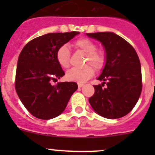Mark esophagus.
<instances>
[{"label": "esophagus", "instance_id": "esophagus-1", "mask_svg": "<svg viewBox=\"0 0 155 155\" xmlns=\"http://www.w3.org/2000/svg\"><path fill=\"white\" fill-rule=\"evenodd\" d=\"M84 85L83 83H78V87H82Z\"/></svg>", "mask_w": 155, "mask_h": 155}]
</instances>
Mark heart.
<instances>
[{"instance_id":"obj_1","label":"heart","mask_w":155,"mask_h":155,"mask_svg":"<svg viewBox=\"0 0 155 155\" xmlns=\"http://www.w3.org/2000/svg\"><path fill=\"white\" fill-rule=\"evenodd\" d=\"M74 46L79 51L86 54L84 66L82 69L73 68L66 73V79L71 82L79 83L86 82L94 76V70L89 65H91L95 70H99L104 68L106 62V57L102 51L97 50L96 43L87 38H81L75 41ZM56 60L62 68L70 67V51L68 45H62L56 51Z\"/></svg>"}]
</instances>
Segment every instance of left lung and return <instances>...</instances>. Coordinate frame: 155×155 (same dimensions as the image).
I'll return each mask as SVG.
<instances>
[{
  "label": "left lung",
  "instance_id": "left-lung-1",
  "mask_svg": "<svg viewBox=\"0 0 155 155\" xmlns=\"http://www.w3.org/2000/svg\"><path fill=\"white\" fill-rule=\"evenodd\" d=\"M101 42L106 53L105 66L94 85L88 101L98 115L115 119L127 115L135 107L142 91L141 65L134 47L112 32L86 34ZM105 84L107 86L104 88Z\"/></svg>",
  "mask_w": 155,
  "mask_h": 155
}]
</instances>
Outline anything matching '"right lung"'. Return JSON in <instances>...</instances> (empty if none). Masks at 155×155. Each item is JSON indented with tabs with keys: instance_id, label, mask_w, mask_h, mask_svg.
I'll list each match as a JSON object with an SVG mask.
<instances>
[{
	"instance_id": "obj_1",
	"label": "right lung",
	"mask_w": 155,
	"mask_h": 155,
	"mask_svg": "<svg viewBox=\"0 0 155 155\" xmlns=\"http://www.w3.org/2000/svg\"><path fill=\"white\" fill-rule=\"evenodd\" d=\"M79 32L50 33L31 40L22 48L17 63L15 87L20 101L37 118L48 120L64 111L77 90L76 82H58L65 75L56 60V51Z\"/></svg>"
}]
</instances>
